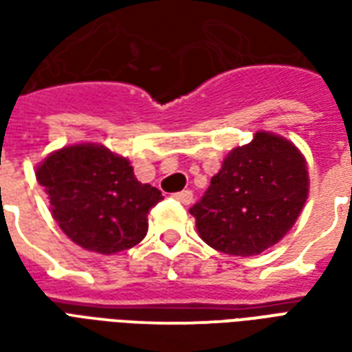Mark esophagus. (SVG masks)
I'll list each match as a JSON object with an SVG mask.
<instances>
[{"label":"esophagus","mask_w":352,"mask_h":352,"mask_svg":"<svg viewBox=\"0 0 352 352\" xmlns=\"http://www.w3.org/2000/svg\"><path fill=\"white\" fill-rule=\"evenodd\" d=\"M175 198L181 201V204H184V206H190L192 204V192L190 190H183V192H177Z\"/></svg>","instance_id":"esophagus-1"}]
</instances>
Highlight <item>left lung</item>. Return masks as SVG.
<instances>
[{
	"mask_svg": "<svg viewBox=\"0 0 352 352\" xmlns=\"http://www.w3.org/2000/svg\"><path fill=\"white\" fill-rule=\"evenodd\" d=\"M309 194L303 154L288 139L256 131L236 146L190 214L199 237L232 256H254L294 226Z\"/></svg>",
	"mask_w": 352,
	"mask_h": 352,
	"instance_id": "1",
	"label": "left lung"
}]
</instances>
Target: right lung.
I'll return each instance as SVG.
<instances>
[{
  "instance_id": "1",
  "label": "right lung",
  "mask_w": 352,
  "mask_h": 352,
  "mask_svg": "<svg viewBox=\"0 0 352 352\" xmlns=\"http://www.w3.org/2000/svg\"><path fill=\"white\" fill-rule=\"evenodd\" d=\"M35 177L49 194L52 219L65 236L100 254L131 249L146 236V214L162 192L139 183L124 156L80 143L49 154Z\"/></svg>"
}]
</instances>
